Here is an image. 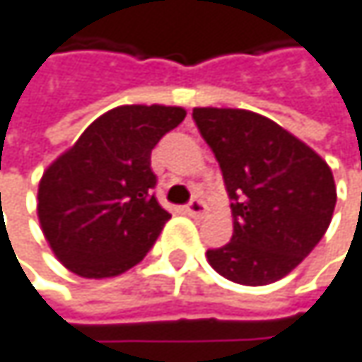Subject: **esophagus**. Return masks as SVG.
<instances>
[{"instance_id": "obj_1", "label": "esophagus", "mask_w": 362, "mask_h": 362, "mask_svg": "<svg viewBox=\"0 0 362 362\" xmlns=\"http://www.w3.org/2000/svg\"><path fill=\"white\" fill-rule=\"evenodd\" d=\"M206 210H208V208H206V204H204V202H199V199H193V202L185 208V212H187L191 218H199V216H204V214H206Z\"/></svg>"}]
</instances>
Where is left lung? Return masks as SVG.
<instances>
[{
  "mask_svg": "<svg viewBox=\"0 0 362 362\" xmlns=\"http://www.w3.org/2000/svg\"><path fill=\"white\" fill-rule=\"evenodd\" d=\"M231 197L233 238L208 250L223 278L265 286L288 276L327 233L337 189L327 160L278 122L250 110L195 107Z\"/></svg>",
  "mask_w": 362,
  "mask_h": 362,
  "instance_id": "obj_1",
  "label": "left lung"
}]
</instances>
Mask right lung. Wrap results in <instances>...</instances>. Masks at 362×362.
<instances>
[{"mask_svg": "<svg viewBox=\"0 0 362 362\" xmlns=\"http://www.w3.org/2000/svg\"><path fill=\"white\" fill-rule=\"evenodd\" d=\"M185 116L180 105L112 107L46 167L37 221L71 274L114 278L146 257L171 218L152 195L150 152Z\"/></svg>", "mask_w": 362, "mask_h": 362, "instance_id": "1", "label": "right lung"}]
</instances>
